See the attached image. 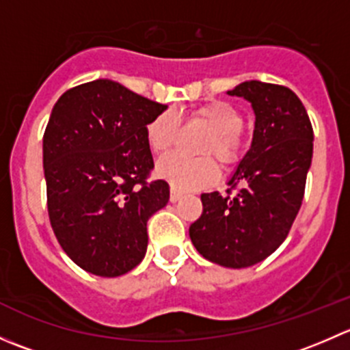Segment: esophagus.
I'll return each mask as SVG.
<instances>
[{"label": "esophagus", "instance_id": "1", "mask_svg": "<svg viewBox=\"0 0 350 350\" xmlns=\"http://www.w3.org/2000/svg\"><path fill=\"white\" fill-rule=\"evenodd\" d=\"M181 196H183L181 191H178L176 188H171V195H169V200H171V203H176V201H179V200H181Z\"/></svg>", "mask_w": 350, "mask_h": 350}]
</instances>
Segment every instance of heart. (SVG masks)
<instances>
[{
  "label": "heart",
  "instance_id": "obj_1",
  "mask_svg": "<svg viewBox=\"0 0 350 350\" xmlns=\"http://www.w3.org/2000/svg\"><path fill=\"white\" fill-rule=\"evenodd\" d=\"M188 120L200 122L211 130L201 147V154L215 155L218 162L230 165L241 155V132L243 126L242 113L227 101H210L189 111ZM181 125V113L172 109L159 113L146 126V139L150 149L164 154L174 146ZM162 179L181 191L204 188L218 176V167L211 157L191 159L181 154H169L157 164Z\"/></svg>",
  "mask_w": 350,
  "mask_h": 350
}]
</instances>
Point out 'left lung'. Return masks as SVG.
I'll list each match as a JSON object with an SVG mask.
<instances>
[{"label": "left lung", "mask_w": 350, "mask_h": 350, "mask_svg": "<svg viewBox=\"0 0 350 350\" xmlns=\"http://www.w3.org/2000/svg\"><path fill=\"white\" fill-rule=\"evenodd\" d=\"M228 94L252 105V144L227 195H201L203 213L189 227V237L204 259L241 269L269 257L288 237L305 195L313 129L289 88L245 81Z\"/></svg>", "instance_id": "left-lung-1"}]
</instances>
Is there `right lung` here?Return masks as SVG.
I'll list each match as a JSON object with an SVG mask.
<instances>
[{"instance_id": "1", "label": "right lung", "mask_w": 350, "mask_h": 350, "mask_svg": "<svg viewBox=\"0 0 350 350\" xmlns=\"http://www.w3.org/2000/svg\"><path fill=\"white\" fill-rule=\"evenodd\" d=\"M167 108L96 79L70 88L44 133L52 230L81 269L116 278L139 266L147 220L169 201V185L147 181L154 159L146 126Z\"/></svg>"}]
</instances>
